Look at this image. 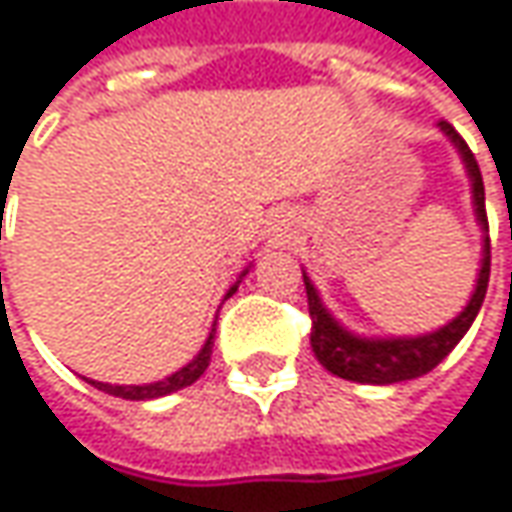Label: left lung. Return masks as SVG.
Segmentation results:
<instances>
[{
	"mask_svg": "<svg viewBox=\"0 0 512 512\" xmlns=\"http://www.w3.org/2000/svg\"><path fill=\"white\" fill-rule=\"evenodd\" d=\"M440 130L455 141V147L464 156V165L472 179V196H475V214L478 223L490 228L487 223V205H484V179H481V167L475 162V153L469 150L461 133L449 124L440 121ZM487 284H490V237H484V260H481V272H478V286L466 304V310L455 321H449L446 327H440L437 333L429 336H417V339H359L342 330L330 313L321 307L316 289L310 284V278L304 275V286H307V310L313 318V333H310V345L316 359L330 371V374L342 376V379H353V382H368V385H391V382H406V379H417V376L429 374L437 368L452 347L464 339L469 324L475 321L484 295H487Z\"/></svg>",
	"mask_w": 512,
	"mask_h": 512,
	"instance_id": "1",
	"label": "left lung"
}]
</instances>
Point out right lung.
I'll list each match as a JSON object with an SVG mask.
<instances>
[{
  "instance_id": "obj_1",
  "label": "right lung",
  "mask_w": 512,
  "mask_h": 512,
  "mask_svg": "<svg viewBox=\"0 0 512 512\" xmlns=\"http://www.w3.org/2000/svg\"><path fill=\"white\" fill-rule=\"evenodd\" d=\"M234 289H237V286L228 289L226 298L234 295ZM211 347H214V330H211V336H208V342L202 345V350L196 353L194 362H188L182 371H176V374L167 376L162 382H153V385H106V382H92V379H89V382H92L98 391H106V394L121 397V400H156V397H165V394H173V391L191 385V382H196L199 376L205 374V368H208V362H211Z\"/></svg>"
}]
</instances>
